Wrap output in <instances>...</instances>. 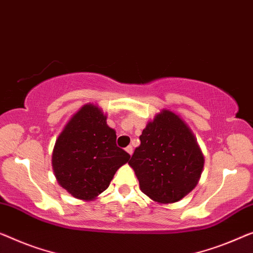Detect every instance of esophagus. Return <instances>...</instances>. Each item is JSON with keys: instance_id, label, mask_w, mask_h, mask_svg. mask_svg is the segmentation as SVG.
Returning <instances> with one entry per match:
<instances>
[{"instance_id": "obj_1", "label": "esophagus", "mask_w": 253, "mask_h": 253, "mask_svg": "<svg viewBox=\"0 0 253 253\" xmlns=\"http://www.w3.org/2000/svg\"><path fill=\"white\" fill-rule=\"evenodd\" d=\"M125 150H126V152L129 154V156H131V154H133V146H131V145H128Z\"/></svg>"}]
</instances>
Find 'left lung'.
<instances>
[{"label":"left lung","instance_id":"8db88e82","mask_svg":"<svg viewBox=\"0 0 253 253\" xmlns=\"http://www.w3.org/2000/svg\"><path fill=\"white\" fill-rule=\"evenodd\" d=\"M128 164L139 188L158 203H174L190 193L201 177L205 157L193 131L167 109L150 120Z\"/></svg>","mask_w":253,"mask_h":253}]
</instances>
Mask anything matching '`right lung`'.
Wrapping results in <instances>:
<instances>
[{
    "mask_svg": "<svg viewBox=\"0 0 253 253\" xmlns=\"http://www.w3.org/2000/svg\"><path fill=\"white\" fill-rule=\"evenodd\" d=\"M116 138L99 105H83L55 141L52 167L59 185L76 199L95 200L130 158Z\"/></svg>",
    "mask_w": 253,
    "mask_h": 253,
    "instance_id": "1",
    "label": "right lung"
}]
</instances>
